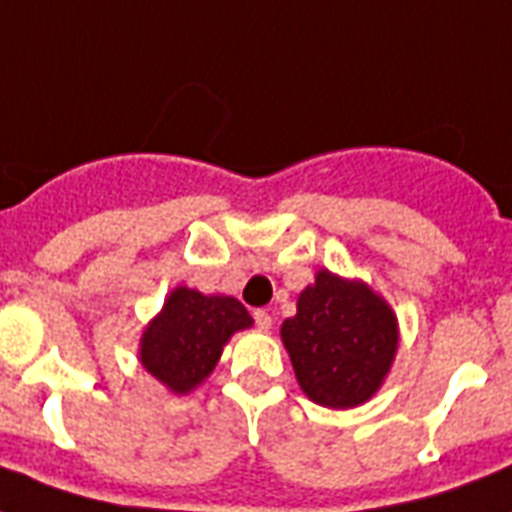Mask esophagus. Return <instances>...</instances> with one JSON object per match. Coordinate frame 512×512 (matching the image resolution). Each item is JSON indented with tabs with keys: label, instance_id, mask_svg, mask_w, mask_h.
<instances>
[{
	"label": "esophagus",
	"instance_id": "esophagus-1",
	"mask_svg": "<svg viewBox=\"0 0 512 512\" xmlns=\"http://www.w3.org/2000/svg\"><path fill=\"white\" fill-rule=\"evenodd\" d=\"M252 316H255L257 327H260V329H271V324H273L271 313H268V311H255V313H252Z\"/></svg>",
	"mask_w": 512,
	"mask_h": 512
}]
</instances>
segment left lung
I'll use <instances>...</instances> for the list:
<instances>
[{
  "label": "left lung",
  "instance_id": "obj_1",
  "mask_svg": "<svg viewBox=\"0 0 512 512\" xmlns=\"http://www.w3.org/2000/svg\"><path fill=\"white\" fill-rule=\"evenodd\" d=\"M300 388L329 409H353L380 390L398 348L396 313L364 281L321 268L281 324Z\"/></svg>",
  "mask_w": 512,
  "mask_h": 512
}]
</instances>
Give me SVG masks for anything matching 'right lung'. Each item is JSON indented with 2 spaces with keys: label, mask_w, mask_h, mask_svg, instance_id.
I'll list each match as a JSON object with an SVG mask.
<instances>
[{
  "label": "right lung",
  "mask_w": 512,
  "mask_h": 512,
  "mask_svg": "<svg viewBox=\"0 0 512 512\" xmlns=\"http://www.w3.org/2000/svg\"><path fill=\"white\" fill-rule=\"evenodd\" d=\"M249 327L252 316L236 297L177 287L140 337V364L183 396L212 374L233 332Z\"/></svg>",
  "instance_id": "add662e5"
}]
</instances>
